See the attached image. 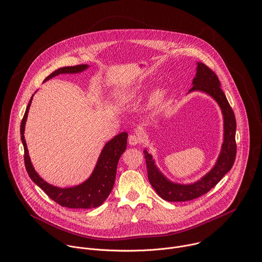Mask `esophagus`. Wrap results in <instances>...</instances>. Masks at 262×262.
I'll use <instances>...</instances> for the list:
<instances>
[{
	"instance_id": "34e87169",
	"label": "esophagus",
	"mask_w": 262,
	"mask_h": 262,
	"mask_svg": "<svg viewBox=\"0 0 262 262\" xmlns=\"http://www.w3.org/2000/svg\"><path fill=\"white\" fill-rule=\"evenodd\" d=\"M140 140H141L140 137L135 135V134H131L128 138V142H129L130 145H137V144L140 143Z\"/></svg>"
}]
</instances>
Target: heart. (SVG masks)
<instances>
[{
  "label": "heart",
  "instance_id": "heart-1",
  "mask_svg": "<svg viewBox=\"0 0 262 262\" xmlns=\"http://www.w3.org/2000/svg\"><path fill=\"white\" fill-rule=\"evenodd\" d=\"M143 90H144V85H142V84L128 89L119 95V98H118L119 102L121 104L132 103L136 99H138V97L141 95ZM166 95H167V90L164 86H158V88L154 89L148 96L147 106L149 108H154V107L158 106L160 103H162V101L164 100Z\"/></svg>",
  "mask_w": 262,
  "mask_h": 262
}]
</instances>
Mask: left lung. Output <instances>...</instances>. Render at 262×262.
Instances as JSON below:
<instances>
[{
  "instance_id": "left-lung-1",
  "label": "left lung",
  "mask_w": 262,
  "mask_h": 262,
  "mask_svg": "<svg viewBox=\"0 0 262 262\" xmlns=\"http://www.w3.org/2000/svg\"><path fill=\"white\" fill-rule=\"evenodd\" d=\"M191 83L192 88L187 94L191 92H203L212 97L219 105L222 111L224 123L223 143L217 161L212 169L199 181L186 185L173 183L165 178V176L156 166L152 155L146 148L143 150L146 159L150 185L161 199L168 202H187L207 193L232 168L236 157L235 115L227 101L223 91L220 88L221 84L219 78L206 64L196 62V74Z\"/></svg>"
}]
</instances>
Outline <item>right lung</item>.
Returning <instances> with one entry per match:
<instances>
[{
  "mask_svg": "<svg viewBox=\"0 0 262 262\" xmlns=\"http://www.w3.org/2000/svg\"><path fill=\"white\" fill-rule=\"evenodd\" d=\"M88 68V64L60 68L53 72L51 75H48L44 79V81L61 74H79L85 71ZM33 96L31 97L30 102L26 108L20 127L21 140L24 146V161L26 170L30 179L51 200H53L62 207L72 209H93L101 206L109 196L114 187L118 161L127 147L128 133L122 132L116 135L105 144L104 148L101 151V154L98 158L97 164L92 174L86 181L75 187H58L52 186L45 182L34 169L24 137L25 124L27 121L28 112L32 103Z\"/></svg>",
  "mask_w": 262,
  "mask_h": 262,
  "instance_id": "right-lung-1",
  "label": "right lung"
}]
</instances>
